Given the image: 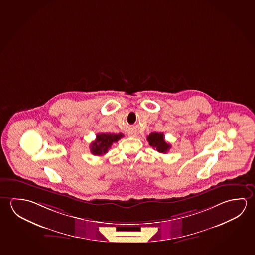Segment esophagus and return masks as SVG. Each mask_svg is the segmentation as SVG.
Wrapping results in <instances>:
<instances>
[{"mask_svg":"<svg viewBox=\"0 0 255 255\" xmlns=\"http://www.w3.org/2000/svg\"><path fill=\"white\" fill-rule=\"evenodd\" d=\"M129 135L130 137H135V136L137 135V133H136L135 131H129Z\"/></svg>","mask_w":255,"mask_h":255,"instance_id":"34e87169","label":"esophagus"}]
</instances>
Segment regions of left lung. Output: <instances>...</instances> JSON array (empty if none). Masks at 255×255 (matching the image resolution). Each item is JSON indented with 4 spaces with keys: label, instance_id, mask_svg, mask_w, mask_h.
Returning a JSON list of instances; mask_svg holds the SVG:
<instances>
[{
    "label": "left lung",
    "instance_id": "left-lung-1",
    "mask_svg": "<svg viewBox=\"0 0 255 255\" xmlns=\"http://www.w3.org/2000/svg\"><path fill=\"white\" fill-rule=\"evenodd\" d=\"M147 141L154 149L158 151L159 153L166 154L168 150L171 148V145L164 140L163 133L152 132L147 136Z\"/></svg>",
    "mask_w": 255,
    "mask_h": 255
}]
</instances>
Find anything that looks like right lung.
Returning <instances> with one entry per match:
<instances>
[{"instance_id":"right-lung-1","label":"right lung","mask_w":255,"mask_h":255,"mask_svg":"<svg viewBox=\"0 0 255 255\" xmlns=\"http://www.w3.org/2000/svg\"><path fill=\"white\" fill-rule=\"evenodd\" d=\"M124 137V134L99 133L96 135L95 141L91 144V152L94 155L107 154L113 143L118 141Z\"/></svg>"}]
</instances>
